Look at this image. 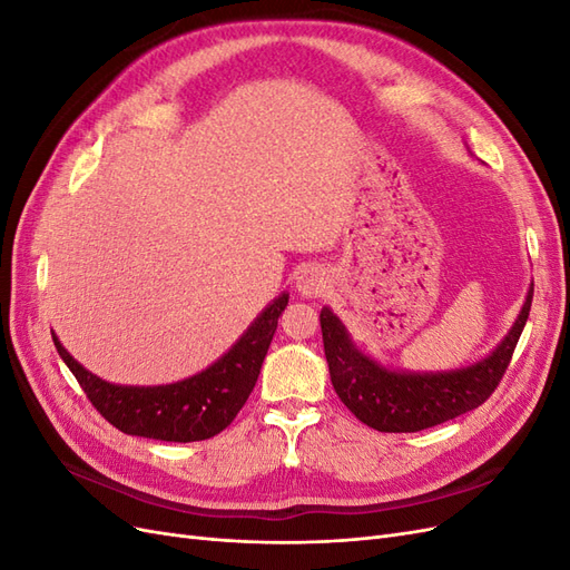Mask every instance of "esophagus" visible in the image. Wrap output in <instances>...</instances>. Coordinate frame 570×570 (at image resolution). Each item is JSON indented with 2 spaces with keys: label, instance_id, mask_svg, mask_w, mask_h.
<instances>
[{
  "label": "esophagus",
  "instance_id": "esophagus-1",
  "mask_svg": "<svg viewBox=\"0 0 570 570\" xmlns=\"http://www.w3.org/2000/svg\"><path fill=\"white\" fill-rule=\"evenodd\" d=\"M327 289V275L321 266H308L299 273L297 278V292L306 299H316L323 297Z\"/></svg>",
  "mask_w": 570,
  "mask_h": 570
}]
</instances>
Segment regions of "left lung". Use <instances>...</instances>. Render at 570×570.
<instances>
[{
	"label": "left lung",
	"mask_w": 570,
	"mask_h": 570,
	"mask_svg": "<svg viewBox=\"0 0 570 570\" xmlns=\"http://www.w3.org/2000/svg\"><path fill=\"white\" fill-rule=\"evenodd\" d=\"M532 304V285L509 333L482 358L450 371L390 368L361 352L347 325L321 308L323 350L331 381L354 416L381 433H419L478 409L502 381Z\"/></svg>",
	"instance_id": "1"
}]
</instances>
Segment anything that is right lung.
I'll return each mask as SVG.
<instances>
[{
    "label": "right lung",
    "mask_w": 570,
    "mask_h": 570,
    "mask_svg": "<svg viewBox=\"0 0 570 570\" xmlns=\"http://www.w3.org/2000/svg\"><path fill=\"white\" fill-rule=\"evenodd\" d=\"M287 299V292L275 297L212 366L168 385L109 383L68 354L57 333H51V340L92 406L120 433L161 442H197L218 435L245 406Z\"/></svg>",
    "instance_id": "1"
}]
</instances>
